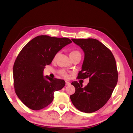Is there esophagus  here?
Here are the masks:
<instances>
[{
    "instance_id": "esophagus-1",
    "label": "esophagus",
    "mask_w": 133,
    "mask_h": 133,
    "mask_svg": "<svg viewBox=\"0 0 133 133\" xmlns=\"http://www.w3.org/2000/svg\"><path fill=\"white\" fill-rule=\"evenodd\" d=\"M70 84V83L69 82L65 81V85H69Z\"/></svg>"
}]
</instances>
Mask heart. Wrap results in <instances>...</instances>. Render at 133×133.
I'll use <instances>...</instances> for the list:
<instances>
[{
	"instance_id": "heart-1",
	"label": "heart",
	"mask_w": 133,
	"mask_h": 133,
	"mask_svg": "<svg viewBox=\"0 0 133 133\" xmlns=\"http://www.w3.org/2000/svg\"><path fill=\"white\" fill-rule=\"evenodd\" d=\"M58 55H59V53H57V54H55V55L54 56V57L53 60H56V59H57V57H58ZM76 55H81V54H80V52L78 50H73V51H71L70 53H69V56H70V58L75 57V56H76ZM59 74L61 75L62 76H63L64 78H69V74H68V73L65 70H60L59 71Z\"/></svg>"
}]
</instances>
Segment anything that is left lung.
<instances>
[{
	"mask_svg": "<svg viewBox=\"0 0 133 133\" xmlns=\"http://www.w3.org/2000/svg\"><path fill=\"white\" fill-rule=\"evenodd\" d=\"M84 52L82 69L77 78H89L85 87L73 82L75 92L70 96L74 106L82 112H94L102 108L111 97L117 84L118 73L111 51L95 39H71Z\"/></svg>",
	"mask_w": 133,
	"mask_h": 133,
	"instance_id": "left-lung-1",
	"label": "left lung"
}]
</instances>
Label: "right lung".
I'll list each match as a JSON object with an SVG mask.
<instances>
[{"label": "right lung", "instance_id": "obj_1", "mask_svg": "<svg viewBox=\"0 0 133 133\" xmlns=\"http://www.w3.org/2000/svg\"><path fill=\"white\" fill-rule=\"evenodd\" d=\"M71 43L66 38L39 35L33 38L20 51L13 66L16 94L28 108L39 110L53 102L54 91L65 86L64 80L43 76L46 65L63 47Z\"/></svg>", "mask_w": 133, "mask_h": 133}]
</instances>
